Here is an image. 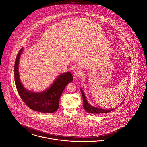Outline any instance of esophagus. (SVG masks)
Here are the masks:
<instances>
[{
  "instance_id": "esophagus-1",
  "label": "esophagus",
  "mask_w": 147,
  "mask_h": 147,
  "mask_svg": "<svg viewBox=\"0 0 147 147\" xmlns=\"http://www.w3.org/2000/svg\"><path fill=\"white\" fill-rule=\"evenodd\" d=\"M83 74V72L81 69H78L74 72V76L75 78H79Z\"/></svg>"
}]
</instances>
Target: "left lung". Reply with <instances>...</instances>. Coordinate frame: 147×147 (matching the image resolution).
I'll return each instance as SVG.
<instances>
[{
    "instance_id": "8db88e82",
    "label": "left lung",
    "mask_w": 147,
    "mask_h": 147,
    "mask_svg": "<svg viewBox=\"0 0 147 147\" xmlns=\"http://www.w3.org/2000/svg\"><path fill=\"white\" fill-rule=\"evenodd\" d=\"M129 59L131 61V57H129ZM80 91L82 93V98H83V100H84V108L85 109V111H87L88 113H94V114H100V113H108L112 111H113L114 109H115L116 108H113L112 109H102V108H98L94 106H93L92 105H91L87 100L86 96H85V93L84 92V91L82 90V89L81 88H80ZM124 100L122 102V103L120 104V105L123 103Z\"/></svg>"
}]
</instances>
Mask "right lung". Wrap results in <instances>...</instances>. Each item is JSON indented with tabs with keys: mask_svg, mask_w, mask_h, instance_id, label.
Segmentation results:
<instances>
[{
	"mask_svg": "<svg viewBox=\"0 0 147 147\" xmlns=\"http://www.w3.org/2000/svg\"><path fill=\"white\" fill-rule=\"evenodd\" d=\"M24 48L19 51L14 65V79L16 87L24 102L32 110L41 113H53L59 108V102L66 85L73 81L70 72H65L58 76L53 83L46 90L34 92L25 88L19 77V60Z\"/></svg>",
	"mask_w": 147,
	"mask_h": 147,
	"instance_id": "obj_1",
	"label": "right lung"
}]
</instances>
